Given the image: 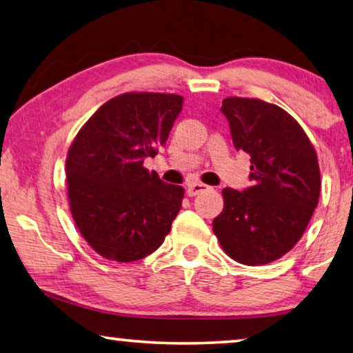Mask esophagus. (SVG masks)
<instances>
[{"instance_id":"obj_1","label":"esophagus","mask_w":353,"mask_h":353,"mask_svg":"<svg viewBox=\"0 0 353 353\" xmlns=\"http://www.w3.org/2000/svg\"><path fill=\"white\" fill-rule=\"evenodd\" d=\"M208 185L206 183H201V182H193L190 185L187 187V194L188 196H196V194L203 193L204 190H208Z\"/></svg>"}]
</instances>
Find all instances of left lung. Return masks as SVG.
I'll return each instance as SVG.
<instances>
[{
    "label": "left lung",
    "mask_w": 353,
    "mask_h": 353,
    "mask_svg": "<svg viewBox=\"0 0 353 353\" xmlns=\"http://www.w3.org/2000/svg\"><path fill=\"white\" fill-rule=\"evenodd\" d=\"M220 110L236 150L250 155L252 187L223 188L214 234L234 261L268 265L293 249L317 208V152L301 125L276 104L230 97Z\"/></svg>",
    "instance_id": "left-lung-1"
}]
</instances>
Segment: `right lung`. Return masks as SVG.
Wrapping results in <instances>:
<instances>
[{
  "mask_svg": "<svg viewBox=\"0 0 353 353\" xmlns=\"http://www.w3.org/2000/svg\"><path fill=\"white\" fill-rule=\"evenodd\" d=\"M183 98L130 92L109 99L79 130L66 157L68 201L74 223L106 260L154 254L171 231L183 188L144 168L166 143Z\"/></svg>",
  "mask_w": 353,
  "mask_h": 353,
  "instance_id": "add662e5",
  "label": "right lung"
}]
</instances>
